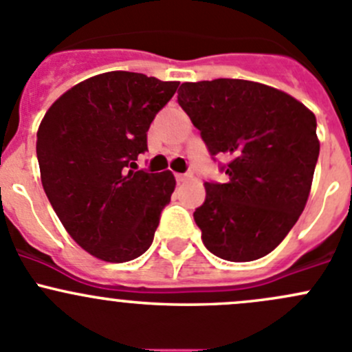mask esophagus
Here are the masks:
<instances>
[{
  "instance_id": "34e87169",
  "label": "esophagus",
  "mask_w": 352,
  "mask_h": 352,
  "mask_svg": "<svg viewBox=\"0 0 352 352\" xmlns=\"http://www.w3.org/2000/svg\"><path fill=\"white\" fill-rule=\"evenodd\" d=\"M187 177H190V173H175V179H177V182H179V184L186 182Z\"/></svg>"
}]
</instances>
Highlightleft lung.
<instances>
[{"label": "left lung", "instance_id": "left-lung-1", "mask_svg": "<svg viewBox=\"0 0 352 352\" xmlns=\"http://www.w3.org/2000/svg\"><path fill=\"white\" fill-rule=\"evenodd\" d=\"M177 100L211 158H228L219 165L226 182H206L194 212L206 248L232 262L264 257L307 204L320 153L317 119L285 91L232 78L182 83Z\"/></svg>", "mask_w": 352, "mask_h": 352}]
</instances>
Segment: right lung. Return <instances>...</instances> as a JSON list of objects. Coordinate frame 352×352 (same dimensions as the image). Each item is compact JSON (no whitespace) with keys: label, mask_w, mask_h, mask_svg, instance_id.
Returning <instances> with one entry per match:
<instances>
[{"label":"right lung","mask_w":352,"mask_h":352,"mask_svg":"<svg viewBox=\"0 0 352 352\" xmlns=\"http://www.w3.org/2000/svg\"><path fill=\"white\" fill-rule=\"evenodd\" d=\"M177 88L179 81L110 71L67 90L42 119V186L71 239L97 258L133 261L153 243L175 177L136 170V160Z\"/></svg>","instance_id":"right-lung-1"}]
</instances>
